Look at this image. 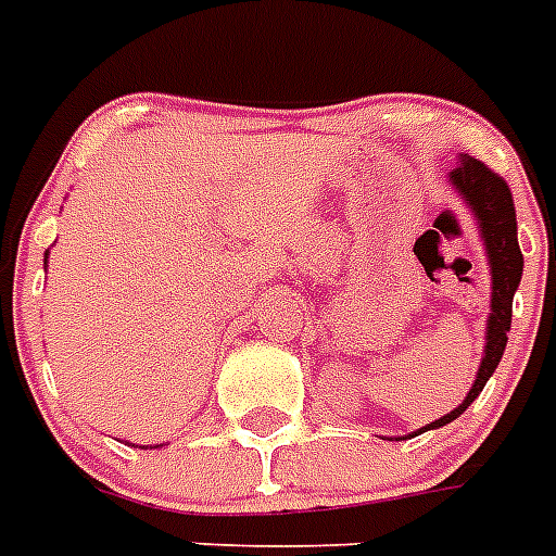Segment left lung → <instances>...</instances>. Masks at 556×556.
Instances as JSON below:
<instances>
[{"label": "left lung", "instance_id": "obj_1", "mask_svg": "<svg viewBox=\"0 0 556 556\" xmlns=\"http://www.w3.org/2000/svg\"><path fill=\"white\" fill-rule=\"evenodd\" d=\"M451 185L456 187L458 195L465 198V204L470 206V212L479 220L481 240H484L486 260H490L492 299L490 318H486V344L479 375H476V383L467 392L465 403L453 408L451 414H445V417H439L437 422L414 431V437L431 431V428H442V425L453 422L458 414H465L467 405L479 397L486 380L492 378V371L498 369L506 350V332H509L511 325V296H515L520 277H523V254H520L518 245L515 201H511V192L504 178L498 173H492L479 159L462 153L458 164L451 170Z\"/></svg>", "mask_w": 556, "mask_h": 556}]
</instances>
